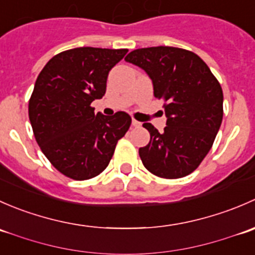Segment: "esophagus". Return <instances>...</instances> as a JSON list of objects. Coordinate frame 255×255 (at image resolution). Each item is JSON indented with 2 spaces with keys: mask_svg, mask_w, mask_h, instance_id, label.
<instances>
[{
  "mask_svg": "<svg viewBox=\"0 0 255 255\" xmlns=\"http://www.w3.org/2000/svg\"><path fill=\"white\" fill-rule=\"evenodd\" d=\"M132 126L135 128H139L140 126H142V123L138 122V121H135V120H132Z\"/></svg>",
  "mask_w": 255,
  "mask_h": 255,
  "instance_id": "34e87169",
  "label": "esophagus"
}]
</instances>
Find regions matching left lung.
Instances as JSON below:
<instances>
[{
  "label": "left lung",
  "instance_id": "8db88e82",
  "mask_svg": "<svg viewBox=\"0 0 255 255\" xmlns=\"http://www.w3.org/2000/svg\"><path fill=\"white\" fill-rule=\"evenodd\" d=\"M125 60L148 74L154 96L164 101V132L143 125L150 133L149 143L139 148L143 165L164 179L189 175L207 155L222 123L220 82L199 55L185 49H135Z\"/></svg>",
  "mask_w": 255,
  "mask_h": 255
}]
</instances>
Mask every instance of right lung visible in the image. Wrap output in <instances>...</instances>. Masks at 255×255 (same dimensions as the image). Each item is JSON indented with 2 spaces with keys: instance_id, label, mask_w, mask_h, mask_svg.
<instances>
[{
  "instance_id": "add662e5",
  "label": "right lung",
  "mask_w": 255,
  "mask_h": 255,
  "mask_svg": "<svg viewBox=\"0 0 255 255\" xmlns=\"http://www.w3.org/2000/svg\"><path fill=\"white\" fill-rule=\"evenodd\" d=\"M127 51L70 49L53 56L38 75L28 106L33 133L54 168L70 179L101 174L132 123L126 112L109 117L91 107L102 99L110 70Z\"/></svg>"
}]
</instances>
